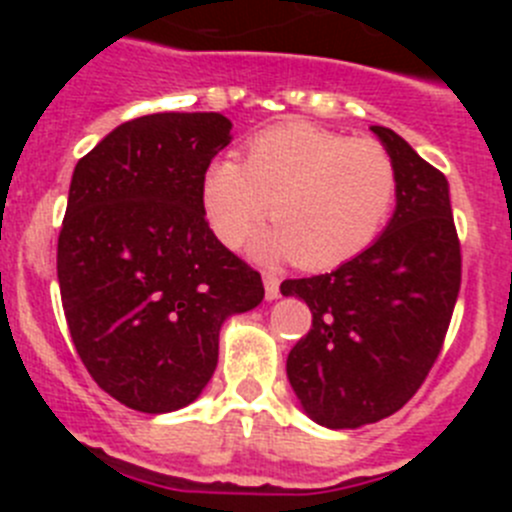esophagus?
<instances>
[{
  "mask_svg": "<svg viewBox=\"0 0 512 512\" xmlns=\"http://www.w3.org/2000/svg\"><path fill=\"white\" fill-rule=\"evenodd\" d=\"M264 289H266V300H277L279 297V277L266 271L264 274Z\"/></svg>",
  "mask_w": 512,
  "mask_h": 512,
  "instance_id": "1",
  "label": "esophagus"
}]
</instances>
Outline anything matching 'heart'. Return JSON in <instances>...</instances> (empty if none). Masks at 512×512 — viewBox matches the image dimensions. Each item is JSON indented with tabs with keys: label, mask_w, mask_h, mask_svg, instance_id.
I'll use <instances>...</instances> for the list:
<instances>
[{
	"label": "heart",
	"mask_w": 512,
	"mask_h": 512,
	"mask_svg": "<svg viewBox=\"0 0 512 512\" xmlns=\"http://www.w3.org/2000/svg\"><path fill=\"white\" fill-rule=\"evenodd\" d=\"M397 189L395 158L379 140L287 122L248 140L246 164L215 158L202 176L200 205L223 246H241L269 215L274 228L251 251L325 271L377 241Z\"/></svg>",
	"instance_id": "obj_1"
}]
</instances>
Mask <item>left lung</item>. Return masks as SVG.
I'll use <instances>...</instances> for the list:
<instances>
[{"label":"left lung","instance_id":"8db88e82","mask_svg":"<svg viewBox=\"0 0 512 512\" xmlns=\"http://www.w3.org/2000/svg\"><path fill=\"white\" fill-rule=\"evenodd\" d=\"M400 176L390 225L330 274L284 279L312 325L287 356L302 408L325 428L377 423L420 390L443 348L461 287L449 182L390 128L372 125Z\"/></svg>","mask_w":512,"mask_h":512}]
</instances>
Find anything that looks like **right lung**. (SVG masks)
I'll return each instance as SVG.
<instances>
[{"mask_svg": "<svg viewBox=\"0 0 512 512\" xmlns=\"http://www.w3.org/2000/svg\"><path fill=\"white\" fill-rule=\"evenodd\" d=\"M220 112L122 122L71 176L58 287L76 354L117 402L171 413L200 397L220 325L264 300L261 274L217 241L200 205L230 143Z\"/></svg>", "mask_w": 512, "mask_h": 512, "instance_id": "obj_1", "label": "right lung"}]
</instances>
